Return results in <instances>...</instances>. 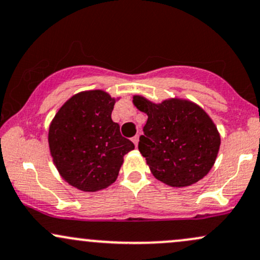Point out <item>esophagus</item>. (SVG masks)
I'll use <instances>...</instances> for the list:
<instances>
[{
  "instance_id": "obj_1",
  "label": "esophagus",
  "mask_w": 260,
  "mask_h": 260,
  "mask_svg": "<svg viewBox=\"0 0 260 260\" xmlns=\"http://www.w3.org/2000/svg\"><path fill=\"white\" fill-rule=\"evenodd\" d=\"M132 142L134 143V145H136V147H137V145H138V142H139V136H138V134H137V136H134V137H133V138H132Z\"/></svg>"
}]
</instances>
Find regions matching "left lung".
I'll list each match as a JSON object with an SVG mask.
<instances>
[{
	"instance_id": "8db88e82",
	"label": "left lung",
	"mask_w": 260,
	"mask_h": 260,
	"mask_svg": "<svg viewBox=\"0 0 260 260\" xmlns=\"http://www.w3.org/2000/svg\"><path fill=\"white\" fill-rule=\"evenodd\" d=\"M133 104L148 115L138 149L155 178L171 187H187L210 171L220 134L201 106L182 99L154 104L140 95H134Z\"/></svg>"
}]
</instances>
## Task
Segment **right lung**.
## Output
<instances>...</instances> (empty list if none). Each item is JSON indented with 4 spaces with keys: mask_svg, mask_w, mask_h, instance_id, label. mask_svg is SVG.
Here are the masks:
<instances>
[{
    "mask_svg": "<svg viewBox=\"0 0 260 260\" xmlns=\"http://www.w3.org/2000/svg\"><path fill=\"white\" fill-rule=\"evenodd\" d=\"M116 99L104 90L82 91L62 105L50 124L49 147L59 175L83 192H96L117 178L134 149L112 121Z\"/></svg>",
    "mask_w": 260,
    "mask_h": 260,
    "instance_id": "right-lung-1",
    "label": "right lung"
}]
</instances>
